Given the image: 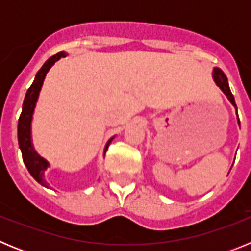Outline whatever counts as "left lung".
<instances>
[{"mask_svg":"<svg viewBox=\"0 0 251 251\" xmlns=\"http://www.w3.org/2000/svg\"><path fill=\"white\" fill-rule=\"evenodd\" d=\"M214 80L217 85L220 86V89L225 93V95L227 97V98H229V100L231 101L232 105L236 106V104H235L234 95H232L231 90H230L227 77H226V75L224 74V72L221 70V69H219V68L214 69ZM239 124H240V121H239Z\"/></svg>","mask_w":251,"mask_h":251,"instance_id":"obj_1","label":"left lung"}]
</instances>
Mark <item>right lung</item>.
<instances>
[{
	"instance_id": "1",
	"label": "right lung",
	"mask_w": 251,
	"mask_h": 251,
	"mask_svg": "<svg viewBox=\"0 0 251 251\" xmlns=\"http://www.w3.org/2000/svg\"><path fill=\"white\" fill-rule=\"evenodd\" d=\"M64 56H65V52H57L54 56L49 57V59L46 60V63L44 64V65L41 66V69L37 72L34 83L31 84V86L27 89L25 99H24L22 112L19 118V127H17L19 146L20 148H21L24 162H25L26 167H27L31 176L34 177L37 182L41 183V185L44 186H46V182L43 178L44 171L48 168L49 165L45 159H43L40 156H37V153L35 152L32 146H31V119H32V113H34L37 97H39L40 89H41V86H43L46 73L49 72V69L52 66V64H54L56 60H59L60 57ZM112 139L108 142V145L112 142ZM108 145H106L105 151L106 148H108Z\"/></svg>"
}]
</instances>
